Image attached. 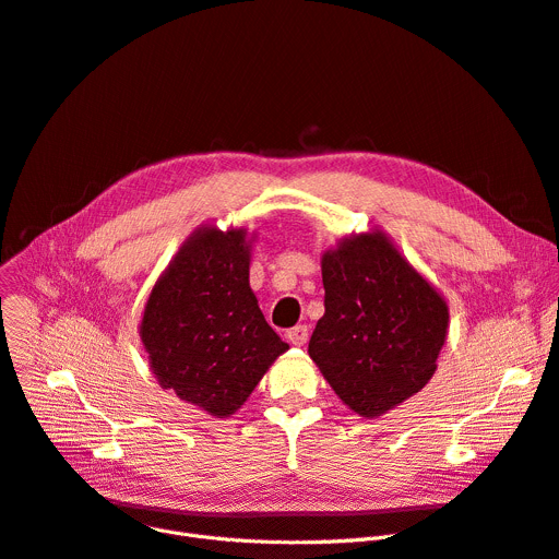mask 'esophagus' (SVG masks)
I'll use <instances>...</instances> for the list:
<instances>
[{
    "label": "esophagus",
    "instance_id": "esophagus-1",
    "mask_svg": "<svg viewBox=\"0 0 559 559\" xmlns=\"http://www.w3.org/2000/svg\"><path fill=\"white\" fill-rule=\"evenodd\" d=\"M287 340H289V344L304 346V344L308 342V326H295V329H289V331H287Z\"/></svg>",
    "mask_w": 559,
    "mask_h": 559
}]
</instances>
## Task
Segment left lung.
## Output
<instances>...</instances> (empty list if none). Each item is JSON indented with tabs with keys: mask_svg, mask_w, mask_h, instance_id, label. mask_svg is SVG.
<instances>
[{
	"mask_svg": "<svg viewBox=\"0 0 559 559\" xmlns=\"http://www.w3.org/2000/svg\"><path fill=\"white\" fill-rule=\"evenodd\" d=\"M324 317L308 354L335 394L373 419L426 388L447 342L449 306L383 230L321 255Z\"/></svg>",
	"mask_w": 559,
	"mask_h": 559,
	"instance_id": "8db88e82",
	"label": "left lung"
}]
</instances>
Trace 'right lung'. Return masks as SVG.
Masks as SVG:
<instances>
[{"label":"right lung","mask_w":559,"mask_h":559,"mask_svg":"<svg viewBox=\"0 0 559 559\" xmlns=\"http://www.w3.org/2000/svg\"><path fill=\"white\" fill-rule=\"evenodd\" d=\"M245 228H197L146 299L140 337L163 390L224 419L289 348L249 287Z\"/></svg>","instance_id":"add662e5"}]
</instances>
